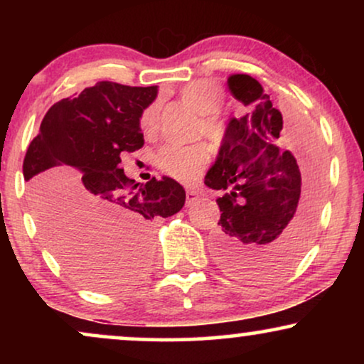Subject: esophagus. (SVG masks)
Segmentation results:
<instances>
[{"instance_id": "esophagus-1", "label": "esophagus", "mask_w": 364, "mask_h": 364, "mask_svg": "<svg viewBox=\"0 0 364 364\" xmlns=\"http://www.w3.org/2000/svg\"><path fill=\"white\" fill-rule=\"evenodd\" d=\"M196 200H198V191H196V188H187V205H191Z\"/></svg>"}]
</instances>
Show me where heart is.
Returning a JSON list of instances; mask_svg holds the SVG:
<instances>
[{
	"label": "heart",
	"mask_w": 364,
	"mask_h": 364,
	"mask_svg": "<svg viewBox=\"0 0 364 364\" xmlns=\"http://www.w3.org/2000/svg\"><path fill=\"white\" fill-rule=\"evenodd\" d=\"M181 97L200 112L198 131L210 137L222 134V121L215 112L220 107L223 94L217 84L210 81H193L181 89ZM159 102H152L139 116V127L146 136H154L159 129ZM208 151L203 144L197 146H177L167 144L157 152V166L166 176L182 183L197 182L205 171Z\"/></svg>",
	"instance_id": "heart-1"
}]
</instances>
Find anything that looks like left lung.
Returning <instances> with one entry per match:
<instances>
[{
    "mask_svg": "<svg viewBox=\"0 0 364 364\" xmlns=\"http://www.w3.org/2000/svg\"><path fill=\"white\" fill-rule=\"evenodd\" d=\"M233 97L250 107L230 119L205 186L217 198L220 220L212 248L223 270L245 280L280 275L310 240L321 193V157L301 134V156L277 147L283 117L262 84L248 74L228 77Z\"/></svg>",
    "mask_w": 364,
    "mask_h": 364,
    "instance_id": "left-lung-1",
    "label": "left lung"
}]
</instances>
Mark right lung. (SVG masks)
I'll use <instances>...</instances> for the list:
<instances>
[{
  "label": "right lung",
  "mask_w": 364,
  "mask_h": 364,
  "mask_svg": "<svg viewBox=\"0 0 364 364\" xmlns=\"http://www.w3.org/2000/svg\"><path fill=\"white\" fill-rule=\"evenodd\" d=\"M156 96L157 86L99 81L53 104L24 156L39 227L64 267L89 287L112 290L137 277L152 223L186 203L173 178L137 187L119 167L121 154L144 146L139 116Z\"/></svg>",
  "instance_id": "1"
}]
</instances>
